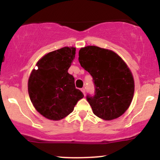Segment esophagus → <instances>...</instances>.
<instances>
[{
    "label": "esophagus",
    "mask_w": 160,
    "mask_h": 160,
    "mask_svg": "<svg viewBox=\"0 0 160 160\" xmlns=\"http://www.w3.org/2000/svg\"><path fill=\"white\" fill-rule=\"evenodd\" d=\"M81 91H82V93H83V94H84V95H85V94H86V89H84V88H82V89H81Z\"/></svg>",
    "instance_id": "obj_1"
}]
</instances>
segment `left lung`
<instances>
[{
  "mask_svg": "<svg viewBox=\"0 0 160 160\" xmlns=\"http://www.w3.org/2000/svg\"><path fill=\"white\" fill-rule=\"evenodd\" d=\"M80 65L92 77L94 95L86 99L99 118L111 120L123 114L133 98L135 84L126 64L113 51L88 46L79 51Z\"/></svg>",
  "mask_w": 160,
  "mask_h": 160,
  "instance_id": "obj_1",
  "label": "left lung"
}]
</instances>
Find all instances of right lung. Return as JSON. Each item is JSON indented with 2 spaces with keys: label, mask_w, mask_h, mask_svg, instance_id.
Masks as SVG:
<instances>
[{
  "label": "right lung",
  "mask_w": 160,
  "mask_h": 160,
  "mask_svg": "<svg viewBox=\"0 0 160 160\" xmlns=\"http://www.w3.org/2000/svg\"><path fill=\"white\" fill-rule=\"evenodd\" d=\"M74 47H63L45 55L37 64L28 84L33 105L41 115L52 120L65 117L83 94L76 89L68 70L75 58Z\"/></svg>",
  "instance_id": "1"
}]
</instances>
